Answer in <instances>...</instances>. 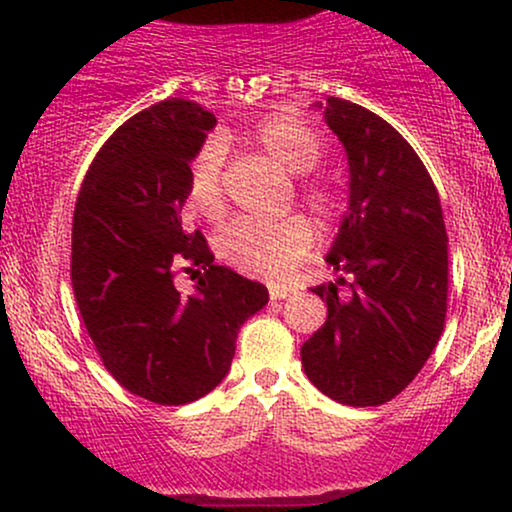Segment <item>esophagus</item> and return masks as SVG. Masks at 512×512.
<instances>
[{
  "label": "esophagus",
  "mask_w": 512,
  "mask_h": 512,
  "mask_svg": "<svg viewBox=\"0 0 512 512\" xmlns=\"http://www.w3.org/2000/svg\"><path fill=\"white\" fill-rule=\"evenodd\" d=\"M291 289H286V286H279V284H269V298L272 301H284V298L291 296Z\"/></svg>",
  "instance_id": "esophagus-1"
}]
</instances>
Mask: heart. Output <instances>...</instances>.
Segmentation results:
<instances>
[{"instance_id":"b5f03b06","label":"heart","mask_w":512,"mask_h":512,"mask_svg":"<svg viewBox=\"0 0 512 512\" xmlns=\"http://www.w3.org/2000/svg\"><path fill=\"white\" fill-rule=\"evenodd\" d=\"M240 142L255 146L298 173L303 202L320 221H332L342 209V197L322 175L310 173L325 154L320 134L308 122L293 115L276 113L257 122ZM187 209L207 221H219L226 214L223 192V151L207 142L197 151L187 170ZM313 248V228L303 216H286L276 221L240 219L223 228L216 238V255L240 274L281 279L308 257Z\"/></svg>"}]
</instances>
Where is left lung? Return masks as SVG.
<instances>
[{"label": "left lung", "mask_w": 512, "mask_h": 512, "mask_svg": "<svg viewBox=\"0 0 512 512\" xmlns=\"http://www.w3.org/2000/svg\"><path fill=\"white\" fill-rule=\"evenodd\" d=\"M349 156V211L315 286L327 320L301 346L305 375L349 407L390 402L436 349L448 313V233L431 175L407 139L363 105L327 98Z\"/></svg>", "instance_id": "obj_1"}]
</instances>
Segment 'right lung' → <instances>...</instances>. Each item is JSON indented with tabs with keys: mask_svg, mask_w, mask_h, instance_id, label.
<instances>
[{
	"mask_svg": "<svg viewBox=\"0 0 512 512\" xmlns=\"http://www.w3.org/2000/svg\"><path fill=\"white\" fill-rule=\"evenodd\" d=\"M214 125L192 101L151 105L103 144L76 197L72 289L88 337L117 383L166 407L226 378L240 325L269 301L182 223L187 170ZM182 271L190 294L174 284Z\"/></svg>",
	"mask_w": 512,
	"mask_h": 512,
	"instance_id": "add662e5",
	"label": "right lung"
}]
</instances>
